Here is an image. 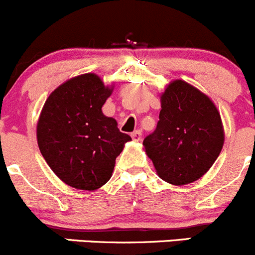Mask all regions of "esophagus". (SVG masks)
I'll use <instances>...</instances> for the list:
<instances>
[{
  "instance_id": "esophagus-1",
  "label": "esophagus",
  "mask_w": 255,
  "mask_h": 255,
  "mask_svg": "<svg viewBox=\"0 0 255 255\" xmlns=\"http://www.w3.org/2000/svg\"><path fill=\"white\" fill-rule=\"evenodd\" d=\"M132 136V139L134 141H140L141 140V130H134V132L130 134Z\"/></svg>"
}]
</instances>
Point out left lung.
I'll return each instance as SVG.
<instances>
[{
  "label": "left lung",
  "mask_w": 255,
  "mask_h": 255,
  "mask_svg": "<svg viewBox=\"0 0 255 255\" xmlns=\"http://www.w3.org/2000/svg\"><path fill=\"white\" fill-rule=\"evenodd\" d=\"M160 100V120L144 139V149L163 181L193 183L210 170L224 146L220 112L208 95L182 79L171 82Z\"/></svg>",
  "instance_id": "1"
}]
</instances>
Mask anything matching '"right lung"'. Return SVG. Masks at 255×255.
Returning <instances> with one entry per match:
<instances>
[{
  "mask_svg": "<svg viewBox=\"0 0 255 255\" xmlns=\"http://www.w3.org/2000/svg\"><path fill=\"white\" fill-rule=\"evenodd\" d=\"M114 92L95 73L68 79L45 101L36 125L41 155L68 186L95 191L111 178L116 157L130 136L103 114Z\"/></svg>",
  "mask_w": 255,
  "mask_h": 255,
  "instance_id": "obj_1",
  "label": "right lung"
}]
</instances>
